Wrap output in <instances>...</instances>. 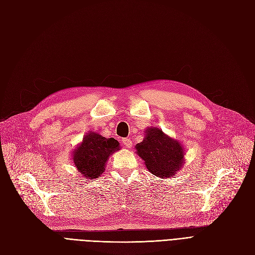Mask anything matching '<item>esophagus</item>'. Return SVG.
Segmentation results:
<instances>
[{
  "instance_id": "obj_1",
  "label": "esophagus",
  "mask_w": 255,
  "mask_h": 255,
  "mask_svg": "<svg viewBox=\"0 0 255 255\" xmlns=\"http://www.w3.org/2000/svg\"><path fill=\"white\" fill-rule=\"evenodd\" d=\"M122 142L127 147H131V140L129 138H124L122 139Z\"/></svg>"
}]
</instances>
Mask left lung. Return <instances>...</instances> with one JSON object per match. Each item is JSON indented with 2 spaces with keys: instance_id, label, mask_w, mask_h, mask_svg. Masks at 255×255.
Returning a JSON list of instances; mask_svg holds the SVG:
<instances>
[{
  "instance_id": "left-lung-1",
  "label": "left lung",
  "mask_w": 255,
  "mask_h": 255,
  "mask_svg": "<svg viewBox=\"0 0 255 255\" xmlns=\"http://www.w3.org/2000/svg\"><path fill=\"white\" fill-rule=\"evenodd\" d=\"M135 147L138 156L144 160L145 168L157 177H172L184 162V147L160 128H146L142 142Z\"/></svg>"
}]
</instances>
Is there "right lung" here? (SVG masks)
<instances>
[{"label":"right lung","mask_w":255,"mask_h":255,"mask_svg":"<svg viewBox=\"0 0 255 255\" xmlns=\"http://www.w3.org/2000/svg\"><path fill=\"white\" fill-rule=\"evenodd\" d=\"M118 150H120V145L117 140L91 131L74 150L72 159L78 172L84 178L95 179L104 172L109 157Z\"/></svg>","instance_id":"add662e5"}]
</instances>
